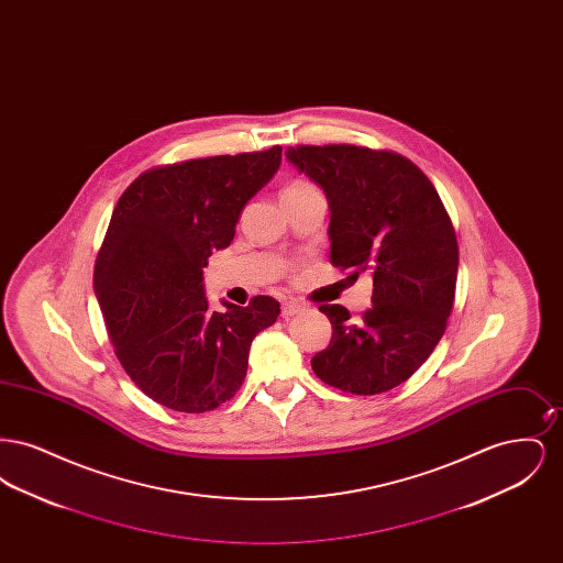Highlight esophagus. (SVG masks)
Here are the masks:
<instances>
[{
    "label": "esophagus",
    "mask_w": 563,
    "mask_h": 563,
    "mask_svg": "<svg viewBox=\"0 0 563 563\" xmlns=\"http://www.w3.org/2000/svg\"><path fill=\"white\" fill-rule=\"evenodd\" d=\"M303 308L297 303V301H283V306H280V314H283V319H291L295 314H299Z\"/></svg>",
    "instance_id": "esophagus-1"
}]
</instances>
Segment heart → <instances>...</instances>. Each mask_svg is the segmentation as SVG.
I'll return each mask as SVG.
<instances>
[{
    "instance_id": "1",
    "label": "heart",
    "mask_w": 563,
    "mask_h": 563,
    "mask_svg": "<svg viewBox=\"0 0 563 563\" xmlns=\"http://www.w3.org/2000/svg\"><path fill=\"white\" fill-rule=\"evenodd\" d=\"M308 189H312V186H308V184H303V181H295L291 186H287V188L283 189V198H285V196H295V194H303V191H308Z\"/></svg>"
}]
</instances>
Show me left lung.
I'll return each mask as SVG.
<instances>
[{"label":"left lung","mask_w":563,"mask_h":563,"mask_svg":"<svg viewBox=\"0 0 563 563\" xmlns=\"http://www.w3.org/2000/svg\"><path fill=\"white\" fill-rule=\"evenodd\" d=\"M329 202L331 264L374 276L372 308L322 303L333 335L314 354L324 384L377 395L416 374L445 333L457 276L455 232L429 177L399 154L356 145L285 152Z\"/></svg>","instance_id":"8db88e82"}]
</instances>
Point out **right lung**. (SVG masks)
Masks as SVG:
<instances>
[{"label":"right lung","instance_id":"obj_1","mask_svg":"<svg viewBox=\"0 0 563 563\" xmlns=\"http://www.w3.org/2000/svg\"><path fill=\"white\" fill-rule=\"evenodd\" d=\"M283 147L168 164L120 196L95 264L115 356L134 384L168 409L202 413L241 388L253 338L280 306L257 295L213 312L202 268L230 246L244 205L276 175Z\"/></svg>","mask_w":563,"mask_h":563}]
</instances>
